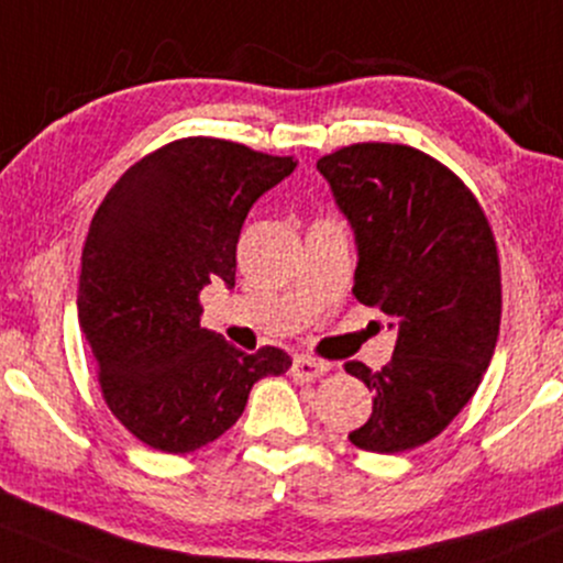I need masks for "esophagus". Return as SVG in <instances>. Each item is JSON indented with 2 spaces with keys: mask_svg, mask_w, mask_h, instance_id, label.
<instances>
[{
  "mask_svg": "<svg viewBox=\"0 0 563 563\" xmlns=\"http://www.w3.org/2000/svg\"><path fill=\"white\" fill-rule=\"evenodd\" d=\"M328 369H330V364L317 362V358L296 356L294 367H290V375H294L296 380H301V383H311V380H317V377H322Z\"/></svg>",
  "mask_w": 563,
  "mask_h": 563,
  "instance_id": "1",
  "label": "esophagus"
}]
</instances>
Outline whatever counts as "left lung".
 <instances>
[{
    "instance_id": "left-lung-1",
    "label": "left lung",
    "mask_w": 563,
    "mask_h": 563,
    "mask_svg": "<svg viewBox=\"0 0 563 563\" xmlns=\"http://www.w3.org/2000/svg\"><path fill=\"white\" fill-rule=\"evenodd\" d=\"M317 170L354 230V296L398 330L380 372L346 364L375 393L369 419L349 440L372 453L411 451L470 404L496 351V239L470 188L419 148L343 146Z\"/></svg>"
}]
</instances>
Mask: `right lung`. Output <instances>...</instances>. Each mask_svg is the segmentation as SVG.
Returning a JSON list of instances; mask_svg holds the SVG:
<instances>
[{
  "instance_id": "obj_1",
  "label": "right lung",
  "mask_w": 563,
  "mask_h": 563,
  "mask_svg": "<svg viewBox=\"0 0 563 563\" xmlns=\"http://www.w3.org/2000/svg\"><path fill=\"white\" fill-rule=\"evenodd\" d=\"M296 170L233 141L180 139L125 170L80 256L78 322L101 396L148 449L191 453L239 422L254 383L290 356L243 354L201 328L199 294L235 286V243L264 191Z\"/></svg>"
}]
</instances>
